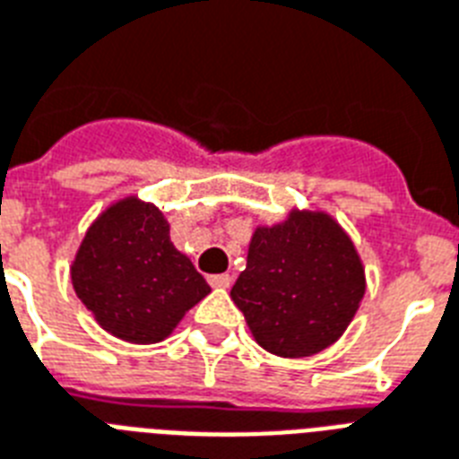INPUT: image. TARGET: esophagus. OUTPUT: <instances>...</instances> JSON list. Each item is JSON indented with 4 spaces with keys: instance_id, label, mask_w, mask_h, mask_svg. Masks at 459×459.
Here are the masks:
<instances>
[{
    "instance_id": "1",
    "label": "esophagus",
    "mask_w": 459,
    "mask_h": 459,
    "mask_svg": "<svg viewBox=\"0 0 459 459\" xmlns=\"http://www.w3.org/2000/svg\"><path fill=\"white\" fill-rule=\"evenodd\" d=\"M230 282H233V278H230L229 273H219V275H210V285L212 288H230Z\"/></svg>"
}]
</instances>
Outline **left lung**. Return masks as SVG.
<instances>
[{
	"mask_svg": "<svg viewBox=\"0 0 459 459\" xmlns=\"http://www.w3.org/2000/svg\"><path fill=\"white\" fill-rule=\"evenodd\" d=\"M363 292V266L339 223L320 212H292L285 223L255 230L230 299L256 344L301 359L342 337Z\"/></svg>",
	"mask_w": 459,
	"mask_h": 459,
	"instance_id": "obj_1",
	"label": "left lung"
}]
</instances>
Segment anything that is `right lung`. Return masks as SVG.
Masks as SVG:
<instances>
[{"label": "right lung", "mask_w": 459, "mask_h": 459, "mask_svg": "<svg viewBox=\"0 0 459 459\" xmlns=\"http://www.w3.org/2000/svg\"><path fill=\"white\" fill-rule=\"evenodd\" d=\"M73 285L99 325L134 344L162 342L210 285L169 240L162 212L136 197L106 210L87 230Z\"/></svg>", "instance_id": "obj_1"}]
</instances>
